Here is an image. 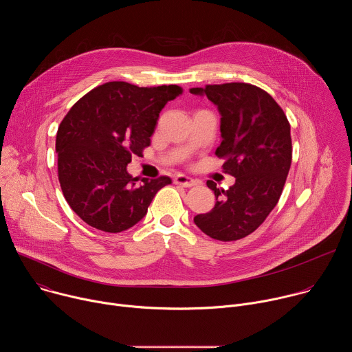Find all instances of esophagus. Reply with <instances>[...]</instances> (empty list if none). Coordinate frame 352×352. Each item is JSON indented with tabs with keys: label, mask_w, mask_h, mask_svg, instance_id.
I'll use <instances>...</instances> for the list:
<instances>
[{
	"label": "esophagus",
	"mask_w": 352,
	"mask_h": 352,
	"mask_svg": "<svg viewBox=\"0 0 352 352\" xmlns=\"http://www.w3.org/2000/svg\"><path fill=\"white\" fill-rule=\"evenodd\" d=\"M174 182H175L177 185H182V186H186V188L196 185V181H195L193 178H190V177H188V175H184V174H178V175L174 178Z\"/></svg>",
	"instance_id": "esophagus-1"
}]
</instances>
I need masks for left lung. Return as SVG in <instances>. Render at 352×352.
Returning <instances> with one entry per match:
<instances>
[{
    "label": "left lung",
    "instance_id": "8db88e82",
    "mask_svg": "<svg viewBox=\"0 0 352 352\" xmlns=\"http://www.w3.org/2000/svg\"><path fill=\"white\" fill-rule=\"evenodd\" d=\"M189 91L217 106L221 143L216 156L226 159L223 168L235 178L227 190L208 181L216 205L193 221L213 239L236 241L254 232L278 202L292 159L289 122L276 100L254 85H206Z\"/></svg>",
    "mask_w": 352,
    "mask_h": 352
}]
</instances>
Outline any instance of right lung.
<instances>
[{"label":"right lung","mask_w":352,"mask_h":352,"mask_svg":"<svg viewBox=\"0 0 352 352\" xmlns=\"http://www.w3.org/2000/svg\"><path fill=\"white\" fill-rule=\"evenodd\" d=\"M182 93L177 85L109 82L72 106L58 126V179L71 209L90 227L121 232L139 223L171 178L138 184L126 166L150 144L159 114Z\"/></svg>","instance_id":"1"}]
</instances>
